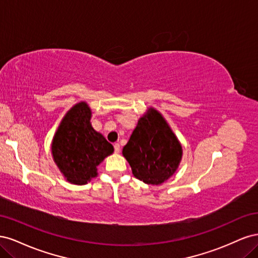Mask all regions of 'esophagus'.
<instances>
[{"label": "esophagus", "instance_id": "34e87169", "mask_svg": "<svg viewBox=\"0 0 258 258\" xmlns=\"http://www.w3.org/2000/svg\"><path fill=\"white\" fill-rule=\"evenodd\" d=\"M114 150H115V153H119L120 152V145H119V143H115L114 144Z\"/></svg>", "mask_w": 258, "mask_h": 258}]
</instances>
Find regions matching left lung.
<instances>
[{"instance_id":"left-lung-1","label":"left lung","mask_w":258,"mask_h":258,"mask_svg":"<svg viewBox=\"0 0 258 258\" xmlns=\"http://www.w3.org/2000/svg\"><path fill=\"white\" fill-rule=\"evenodd\" d=\"M122 155L140 181L160 185L177 170L183 148L165 117L151 106L139 118Z\"/></svg>"}]
</instances>
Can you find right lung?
I'll use <instances>...</instances> for the list:
<instances>
[{"label":"right lung","mask_w":258,"mask_h":258,"mask_svg":"<svg viewBox=\"0 0 258 258\" xmlns=\"http://www.w3.org/2000/svg\"><path fill=\"white\" fill-rule=\"evenodd\" d=\"M91 108L85 101L66 113L54 132L51 155L69 183L85 185L98 175V166L114 147L91 126Z\"/></svg>","instance_id":"obj_1"}]
</instances>
